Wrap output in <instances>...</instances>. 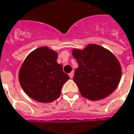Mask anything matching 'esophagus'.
Here are the masks:
<instances>
[{"label": "esophagus", "mask_w": 134, "mask_h": 134, "mask_svg": "<svg viewBox=\"0 0 134 134\" xmlns=\"http://www.w3.org/2000/svg\"><path fill=\"white\" fill-rule=\"evenodd\" d=\"M69 76H70V78H72V77H73V76H74V72H73V71H72V72H71L69 74Z\"/></svg>", "instance_id": "esophagus-1"}]
</instances>
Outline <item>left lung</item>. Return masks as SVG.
<instances>
[{"mask_svg": "<svg viewBox=\"0 0 134 134\" xmlns=\"http://www.w3.org/2000/svg\"><path fill=\"white\" fill-rule=\"evenodd\" d=\"M72 56L78 64L73 80L83 97L103 99L116 89L122 69L112 52L99 45L88 44L83 50L73 49Z\"/></svg>", "mask_w": 134, "mask_h": 134, "instance_id": "obj_1", "label": "left lung"}]
</instances>
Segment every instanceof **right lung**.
I'll return each mask as SVG.
<instances>
[{
	"instance_id": "obj_1",
	"label": "right lung",
	"mask_w": 134,
	"mask_h": 134,
	"mask_svg": "<svg viewBox=\"0 0 134 134\" xmlns=\"http://www.w3.org/2000/svg\"><path fill=\"white\" fill-rule=\"evenodd\" d=\"M57 52L48 46L38 48L26 57L19 72V81L29 97L42 103L59 97L70 77L57 63Z\"/></svg>"
}]
</instances>
